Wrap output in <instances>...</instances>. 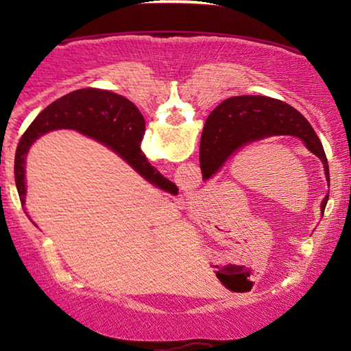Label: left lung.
Segmentation results:
<instances>
[{
    "instance_id": "1",
    "label": "left lung",
    "mask_w": 351,
    "mask_h": 351,
    "mask_svg": "<svg viewBox=\"0 0 351 351\" xmlns=\"http://www.w3.org/2000/svg\"><path fill=\"white\" fill-rule=\"evenodd\" d=\"M203 134L199 166L206 180L217 174L241 148L268 137L292 136L300 138L319 158L329 185V165L323 143L304 114L282 100L265 95L230 97L209 114ZM328 199L329 193L321 201V215L324 214Z\"/></svg>"
}]
</instances>
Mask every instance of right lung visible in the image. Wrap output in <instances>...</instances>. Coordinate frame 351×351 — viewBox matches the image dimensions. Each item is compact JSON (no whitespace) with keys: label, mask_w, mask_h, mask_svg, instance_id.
Returning <instances> with one entry per match:
<instances>
[{"label":"right lung","mask_w":351,"mask_h":351,"mask_svg":"<svg viewBox=\"0 0 351 351\" xmlns=\"http://www.w3.org/2000/svg\"><path fill=\"white\" fill-rule=\"evenodd\" d=\"M56 129H73L104 143L156 189L171 195L179 193L177 185L158 172L141 150L145 119L136 105L110 90L86 88L57 99L43 110L23 132L14 160V177L22 206H25L27 196L25 162L28 150L36 138Z\"/></svg>","instance_id":"add662e5"}]
</instances>
